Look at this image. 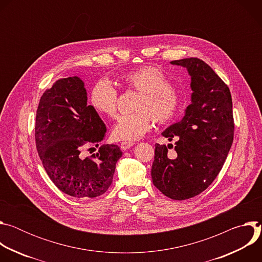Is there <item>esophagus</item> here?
I'll return each mask as SVG.
<instances>
[{
	"label": "esophagus",
	"mask_w": 262,
	"mask_h": 262,
	"mask_svg": "<svg viewBox=\"0 0 262 262\" xmlns=\"http://www.w3.org/2000/svg\"><path fill=\"white\" fill-rule=\"evenodd\" d=\"M134 145H135V142H133V141H123V142H121L120 147L122 150H126V149H129Z\"/></svg>",
	"instance_id": "1"
}]
</instances>
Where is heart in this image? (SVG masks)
Returning a JSON list of instances; mask_svg holds the SVG:
<instances>
[{
  "mask_svg": "<svg viewBox=\"0 0 262 262\" xmlns=\"http://www.w3.org/2000/svg\"><path fill=\"white\" fill-rule=\"evenodd\" d=\"M124 85L135 89L139 97L137 113L121 115L113 127V136L118 140H138L152 125V118L164 124L172 121L180 110V97L172 88L166 74L158 67L144 66L129 72L123 79ZM92 106L103 115L117 114L118 91L107 79L95 83L90 93Z\"/></svg>",
  "mask_w": 262,
  "mask_h": 262,
  "instance_id": "obj_1",
  "label": "heart"
}]
</instances>
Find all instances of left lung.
<instances>
[{
    "label": "left lung",
    "instance_id": "obj_1",
    "mask_svg": "<svg viewBox=\"0 0 262 262\" xmlns=\"http://www.w3.org/2000/svg\"><path fill=\"white\" fill-rule=\"evenodd\" d=\"M170 63L188 70L193 92L182 119L162 133L169 141L176 139L175 158L168 157L172 144L157 143L151 178L165 196L185 200L206 190L226 161L234 135L232 98L204 61L188 58Z\"/></svg>",
    "mask_w": 262,
    "mask_h": 262
}]
</instances>
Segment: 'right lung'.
I'll list each match as a JSON object with an SVG mask.
<instances>
[{"label":"right lung","mask_w":262,"mask_h":262,"mask_svg":"<svg viewBox=\"0 0 262 262\" xmlns=\"http://www.w3.org/2000/svg\"><path fill=\"white\" fill-rule=\"evenodd\" d=\"M81 78L60 79L42 94L36 112L37 151L51 180L63 193L80 199L102 195L113 181L122 151L117 145H101L83 159L85 145L98 144L106 127L92 105Z\"/></svg>","instance_id":"obj_1"}]
</instances>
